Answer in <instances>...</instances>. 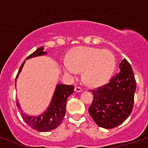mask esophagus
<instances>
[{"label": "esophagus", "mask_w": 148, "mask_h": 148, "mask_svg": "<svg viewBox=\"0 0 148 148\" xmlns=\"http://www.w3.org/2000/svg\"><path fill=\"white\" fill-rule=\"evenodd\" d=\"M74 90H75V92L79 93L81 92V91H82V89H81V87H75V88H74Z\"/></svg>", "instance_id": "obj_1"}]
</instances>
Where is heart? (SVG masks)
Masks as SVG:
<instances>
[{"label":"heart","mask_w":148,"mask_h":148,"mask_svg":"<svg viewBox=\"0 0 148 148\" xmlns=\"http://www.w3.org/2000/svg\"><path fill=\"white\" fill-rule=\"evenodd\" d=\"M64 70L69 75H76L82 71L84 83L90 88L107 84L116 67L114 54L109 50L95 47H77L68 52Z\"/></svg>","instance_id":"1"}]
</instances>
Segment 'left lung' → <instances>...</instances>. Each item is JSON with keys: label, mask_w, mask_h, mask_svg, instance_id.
Returning a JSON list of instances; mask_svg holds the SVG:
<instances>
[{"label": "left lung", "mask_w": 148, "mask_h": 148, "mask_svg": "<svg viewBox=\"0 0 148 148\" xmlns=\"http://www.w3.org/2000/svg\"><path fill=\"white\" fill-rule=\"evenodd\" d=\"M120 71L108 84L92 90V103L88 112L98 126L114 128L122 124L133 110L136 81L131 64L124 59Z\"/></svg>", "instance_id": "1"}]
</instances>
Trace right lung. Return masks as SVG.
<instances>
[{
  "mask_svg": "<svg viewBox=\"0 0 148 148\" xmlns=\"http://www.w3.org/2000/svg\"><path fill=\"white\" fill-rule=\"evenodd\" d=\"M44 47H39L36 50L34 53L26 58H34L37 56H41L43 54H46V52L43 51ZM24 62L22 63L21 66L20 67L19 71L17 73V77L21 71L22 67L24 66ZM15 85H16V79H15ZM74 86L66 85V84H58L55 89V92L53 94V96L51 100V104L49 105L47 110L44 114H40L38 117H32L27 115L24 113H22V110L21 109V106L19 103L17 102V106L18 109L21 111V117L27 124L32 127L36 131L39 132H46L58 127L62 121L63 118L65 115V110H66V103H67V97L70 95H72L74 92Z\"/></svg>",
  "mask_w": 148,
  "mask_h": 148,
  "instance_id": "1",
  "label": "right lung"
}]
</instances>
